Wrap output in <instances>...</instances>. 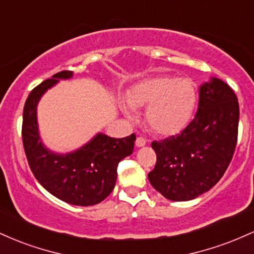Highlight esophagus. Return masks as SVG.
<instances>
[{
	"label": "esophagus",
	"instance_id": "1",
	"mask_svg": "<svg viewBox=\"0 0 254 254\" xmlns=\"http://www.w3.org/2000/svg\"><path fill=\"white\" fill-rule=\"evenodd\" d=\"M135 143H136V147H138V148L144 147L145 143H147V139L143 138V137H137Z\"/></svg>",
	"mask_w": 254,
	"mask_h": 254
}]
</instances>
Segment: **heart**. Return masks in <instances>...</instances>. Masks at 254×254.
I'll return each mask as SVG.
<instances>
[{
    "mask_svg": "<svg viewBox=\"0 0 254 254\" xmlns=\"http://www.w3.org/2000/svg\"><path fill=\"white\" fill-rule=\"evenodd\" d=\"M197 99L196 84L191 78L166 75L144 78L133 84L127 94V104L133 109L147 107L148 127L162 136L177 135L188 127L196 109ZM130 108L123 105L122 110L127 117L132 118Z\"/></svg>",
    "mask_w": 254,
    "mask_h": 254,
    "instance_id": "1",
    "label": "heart"
}]
</instances>
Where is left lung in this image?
I'll use <instances>...</instances> for the list:
<instances>
[{"label":"left lung","mask_w":254,"mask_h":254,"mask_svg":"<svg viewBox=\"0 0 254 254\" xmlns=\"http://www.w3.org/2000/svg\"><path fill=\"white\" fill-rule=\"evenodd\" d=\"M239 103L216 77L199 87L196 117L176 136L151 143L156 165L148 173L165 198L185 202L209 191L222 178L237 147Z\"/></svg>","instance_id":"1"}]
</instances>
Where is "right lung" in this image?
Wrapping results in <instances>:
<instances>
[{"label":"right lung","instance_id":"1","mask_svg":"<svg viewBox=\"0 0 254 254\" xmlns=\"http://www.w3.org/2000/svg\"><path fill=\"white\" fill-rule=\"evenodd\" d=\"M70 77L72 71H60L30 93L24 107L22 142L32 173L45 190L65 203L88 206L103 202L115 189L117 166L132 154L136 136L113 138L99 132L70 153L57 154L48 149L38 129V103L60 80Z\"/></svg>","mask_w":254,"mask_h":254}]
</instances>
